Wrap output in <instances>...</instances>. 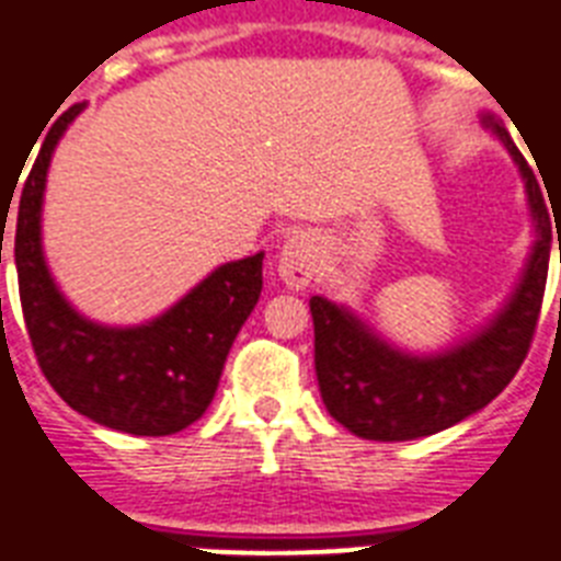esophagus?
<instances>
[{
    "mask_svg": "<svg viewBox=\"0 0 561 561\" xmlns=\"http://www.w3.org/2000/svg\"><path fill=\"white\" fill-rule=\"evenodd\" d=\"M323 262V241L317 232H294L279 250V276L290 290H306Z\"/></svg>",
    "mask_w": 561,
    "mask_h": 561,
    "instance_id": "obj_1",
    "label": "esophagus"
}]
</instances>
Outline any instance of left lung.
Masks as SVG:
<instances>
[{"mask_svg":"<svg viewBox=\"0 0 561 561\" xmlns=\"http://www.w3.org/2000/svg\"><path fill=\"white\" fill-rule=\"evenodd\" d=\"M522 174L536 241L495 317L439 352H410L375 332L350 306L311 297L314 369L325 410L346 431L378 443L439 434L483 410L527 358L550 264V209L539 180L492 113L480 116ZM561 262V238H559Z\"/></svg>","mask_w":561,"mask_h":561,"instance_id":"1","label":"left lung"}]
</instances>
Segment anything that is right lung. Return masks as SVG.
<instances>
[{
	"mask_svg": "<svg viewBox=\"0 0 561 561\" xmlns=\"http://www.w3.org/2000/svg\"><path fill=\"white\" fill-rule=\"evenodd\" d=\"M81 110L75 104L51 125L22 186L11 250L25 329L48 383L81 416L122 434H178L215 399L232 341L262 294L264 253L220 264L139 325H107L81 314L57 288L43 253L48 165Z\"/></svg>",
	"mask_w": 561,
	"mask_h": 561,
	"instance_id": "right-lung-1",
	"label": "right lung"
}]
</instances>
